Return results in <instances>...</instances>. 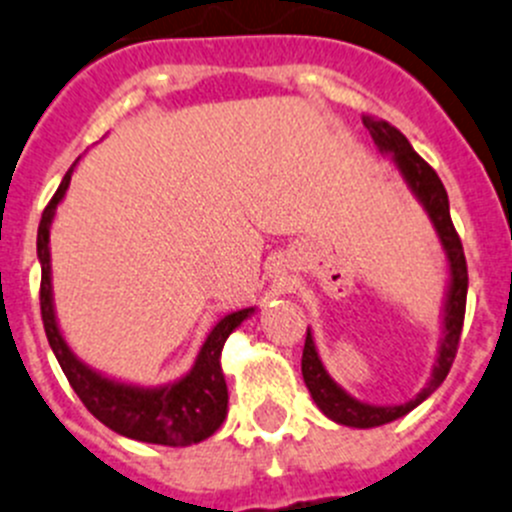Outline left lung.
<instances>
[{
    "instance_id": "left-lung-1",
    "label": "left lung",
    "mask_w": 512,
    "mask_h": 512,
    "mask_svg": "<svg viewBox=\"0 0 512 512\" xmlns=\"http://www.w3.org/2000/svg\"><path fill=\"white\" fill-rule=\"evenodd\" d=\"M364 126L369 128L371 138H374L379 154L391 156L394 166L399 169L401 179L409 186L417 202L422 204L424 212H427L429 222H432L434 232L439 237V245H442L444 257H447V290H444V303H442V336H439L437 346V361H434L432 376H429L427 386L419 391L414 399L404 401V404H369V401H361L356 396L348 394L341 384L331 379V374L323 366L321 356H318V348H315L313 333L308 328V336H305V348H303V379L308 386L310 396L318 404L323 414L328 419H333L336 424H346V427L356 429H371L381 427V424H389L394 419H401L404 414H409L412 409H417L427 396H432L434 391L442 386V381L447 379L452 369V361H455L457 343H460L462 333V321H465V300H467V262L465 252H462V242L455 232V224L450 217V199H447V191L444 184L439 181L437 171L422 159L412 148V143L407 141V136L401 131H396L394 126H389L386 121H374V118L364 116Z\"/></svg>"
}]
</instances>
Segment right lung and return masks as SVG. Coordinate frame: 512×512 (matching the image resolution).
Returning <instances> with one entry per match:
<instances>
[{"label":"right lung","mask_w":512,"mask_h":512,"mask_svg":"<svg viewBox=\"0 0 512 512\" xmlns=\"http://www.w3.org/2000/svg\"><path fill=\"white\" fill-rule=\"evenodd\" d=\"M80 161V159H78ZM68 169L57 186L55 197L45 207L37 229V257L42 267L40 308L45 323L47 341L57 364L68 376L70 386L80 396L88 412L98 422L128 439L148 444H166V447H189L202 439L212 437L227 417V381L222 371V348L229 333L255 315L257 308H242L227 313L214 323L207 341L197 353V361L179 379L161 386H141L131 381L113 379L75 356L57 326L55 298H52V265H50V227L55 219L57 204L65 199L75 166Z\"/></svg>","instance_id":"right-lung-1"}]
</instances>
